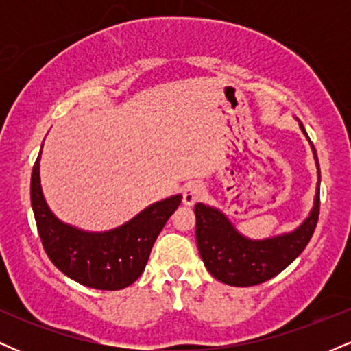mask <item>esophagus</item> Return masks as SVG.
I'll return each instance as SVG.
<instances>
[{
  "label": "esophagus",
  "mask_w": 351,
  "mask_h": 351,
  "mask_svg": "<svg viewBox=\"0 0 351 351\" xmlns=\"http://www.w3.org/2000/svg\"><path fill=\"white\" fill-rule=\"evenodd\" d=\"M204 188L203 184L198 183V181H189L188 184H184L183 188V204L186 206H193L196 201H199L201 196H203Z\"/></svg>",
  "instance_id": "34e87169"
}]
</instances>
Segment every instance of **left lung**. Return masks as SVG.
<instances>
[{"label":"left lung","mask_w":351,"mask_h":351,"mask_svg":"<svg viewBox=\"0 0 351 351\" xmlns=\"http://www.w3.org/2000/svg\"><path fill=\"white\" fill-rule=\"evenodd\" d=\"M300 130L307 136L304 125ZM312 145L318 181L313 208L307 219L291 232L265 239H249L232 226L219 209L198 203L196 215V244L204 265L217 280L234 287H251L272 279L300 256L315 231L320 213V167Z\"/></svg>","instance_id":"left-lung-1"}]
</instances>
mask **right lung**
Masks as SVG:
<instances>
[{"label":"right lung","mask_w":351,"mask_h":351,"mask_svg":"<svg viewBox=\"0 0 351 351\" xmlns=\"http://www.w3.org/2000/svg\"><path fill=\"white\" fill-rule=\"evenodd\" d=\"M39 160L41 152L31 175V204L43 247L52 264L72 280L99 291H120L134 284L145 271L156 237L180 206L181 195L150 204L110 231H82L59 221L47 206Z\"/></svg>","instance_id":"obj_1"}]
</instances>
